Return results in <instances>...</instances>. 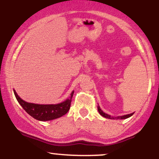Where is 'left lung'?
Instances as JSON below:
<instances>
[{
  "mask_svg": "<svg viewBox=\"0 0 159 159\" xmlns=\"http://www.w3.org/2000/svg\"><path fill=\"white\" fill-rule=\"evenodd\" d=\"M97 108H98V111L99 114L101 115L102 117H104V118H109V119H126V118H129V117L132 116L134 115V113H130V114H128V115H125V116H118V117H111V116H109V115L108 114H106L105 112H103L102 110H101L100 107L99 106H97Z\"/></svg>",
  "mask_w": 159,
  "mask_h": 159,
  "instance_id": "left-lung-1",
  "label": "left lung"
}]
</instances>
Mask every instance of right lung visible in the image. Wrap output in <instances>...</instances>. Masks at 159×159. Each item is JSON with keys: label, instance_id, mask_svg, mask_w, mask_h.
Returning <instances> with one entry per match:
<instances>
[{"label": "right lung", "instance_id": "1", "mask_svg": "<svg viewBox=\"0 0 159 159\" xmlns=\"http://www.w3.org/2000/svg\"><path fill=\"white\" fill-rule=\"evenodd\" d=\"M15 97L19 103L25 109V111L31 117H33L38 121H50L62 117L68 112L70 109L71 99H72L74 91L71 92V96L64 102L54 105H40V104L31 103L27 102L22 99L16 93L15 90H13Z\"/></svg>", "mask_w": 159, "mask_h": 159}]
</instances>
